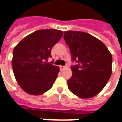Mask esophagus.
<instances>
[{
    "mask_svg": "<svg viewBox=\"0 0 122 122\" xmlns=\"http://www.w3.org/2000/svg\"><path fill=\"white\" fill-rule=\"evenodd\" d=\"M65 68V66H62V65H60V70H63Z\"/></svg>",
    "mask_w": 122,
    "mask_h": 122,
    "instance_id": "esophagus-1",
    "label": "esophagus"
}]
</instances>
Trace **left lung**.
Listing matches in <instances>:
<instances>
[{
  "label": "left lung",
  "instance_id": "8db88e82",
  "mask_svg": "<svg viewBox=\"0 0 122 122\" xmlns=\"http://www.w3.org/2000/svg\"><path fill=\"white\" fill-rule=\"evenodd\" d=\"M72 60V77L68 89L81 98L93 97L103 90L111 77L112 56L103 42L84 32L65 31Z\"/></svg>",
  "mask_w": 122,
  "mask_h": 122
}]
</instances>
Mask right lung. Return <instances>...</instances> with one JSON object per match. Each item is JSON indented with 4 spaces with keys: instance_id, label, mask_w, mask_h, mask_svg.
<instances>
[{
    "instance_id": "1",
    "label": "right lung",
    "mask_w": 122,
    "mask_h": 122,
    "mask_svg": "<svg viewBox=\"0 0 122 122\" xmlns=\"http://www.w3.org/2000/svg\"><path fill=\"white\" fill-rule=\"evenodd\" d=\"M56 29L33 32L19 42L13 50L12 68L19 86L26 93L42 95L52 88L60 68L48 63L53 46L63 36Z\"/></svg>"
}]
</instances>
